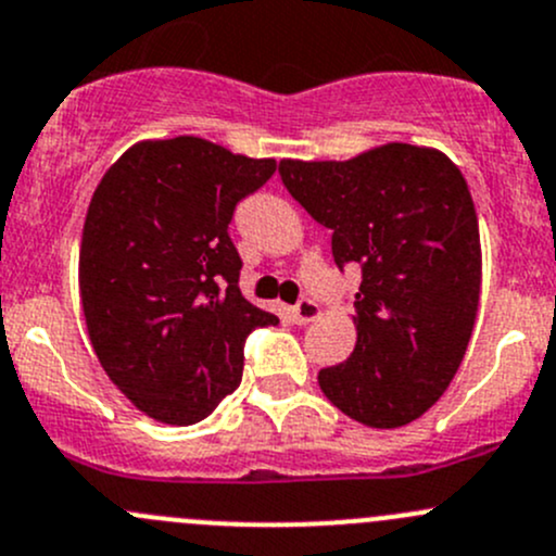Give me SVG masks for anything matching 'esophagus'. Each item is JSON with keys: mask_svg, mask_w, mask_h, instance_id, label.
I'll list each match as a JSON object with an SVG mask.
<instances>
[{"mask_svg": "<svg viewBox=\"0 0 556 556\" xmlns=\"http://www.w3.org/2000/svg\"><path fill=\"white\" fill-rule=\"evenodd\" d=\"M290 317H293L295 325H306V323H312L314 317H319V309L312 299H301L299 304L290 309Z\"/></svg>", "mask_w": 556, "mask_h": 556, "instance_id": "esophagus-1", "label": "esophagus"}]
</instances>
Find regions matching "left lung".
<instances>
[{
	"label": "left lung",
	"instance_id": "left-lung-1",
	"mask_svg": "<svg viewBox=\"0 0 556 556\" xmlns=\"http://www.w3.org/2000/svg\"><path fill=\"white\" fill-rule=\"evenodd\" d=\"M288 193L330 228L336 266H361L355 352L319 390L368 428L422 417L450 387L481 290L479 217L444 153L392 142L352 161H282Z\"/></svg>",
	"mask_w": 556,
	"mask_h": 556
}]
</instances>
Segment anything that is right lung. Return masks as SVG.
<instances>
[{"label":"right lung","instance_id":"1","mask_svg":"<svg viewBox=\"0 0 556 556\" xmlns=\"http://www.w3.org/2000/svg\"><path fill=\"white\" fill-rule=\"evenodd\" d=\"M274 169L177 137L134 144L93 190L80 247L88 336L106 377L159 422L210 417L242 382L247 336L279 323L239 290L228 237L239 201Z\"/></svg>","mask_w":556,"mask_h":556}]
</instances>
